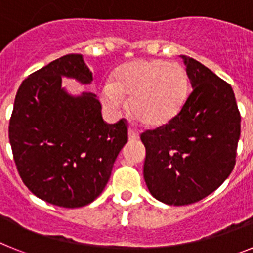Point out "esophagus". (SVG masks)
I'll return each mask as SVG.
<instances>
[{"mask_svg":"<svg viewBox=\"0 0 253 253\" xmlns=\"http://www.w3.org/2000/svg\"><path fill=\"white\" fill-rule=\"evenodd\" d=\"M128 133H129V139L130 140H137L138 138H139V133H138L134 128H129Z\"/></svg>","mask_w":253,"mask_h":253,"instance_id":"esophagus-1","label":"esophagus"}]
</instances>
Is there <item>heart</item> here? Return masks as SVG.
Wrapping results in <instances>:
<instances>
[{"instance_id":"heart-1","label":"heart","mask_w":253,"mask_h":253,"mask_svg":"<svg viewBox=\"0 0 253 253\" xmlns=\"http://www.w3.org/2000/svg\"><path fill=\"white\" fill-rule=\"evenodd\" d=\"M101 99L113 110L130 97L129 109L149 128L165 126L181 113L189 99L190 81L181 64L165 59H138L120 67L113 82H104Z\"/></svg>"}]
</instances>
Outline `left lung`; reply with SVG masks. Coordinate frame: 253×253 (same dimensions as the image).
I'll return each mask as SVG.
<instances>
[{
	"label": "left lung",
	"instance_id": "8db88e82",
	"mask_svg": "<svg viewBox=\"0 0 253 253\" xmlns=\"http://www.w3.org/2000/svg\"><path fill=\"white\" fill-rule=\"evenodd\" d=\"M193 91L175 119L140 134L149 193L169 205H189L215 191L233 171L241 114L231 84L181 55Z\"/></svg>",
	"mask_w": 253,
	"mask_h": 253
}]
</instances>
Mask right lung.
Segmentation results:
<instances>
[{
	"mask_svg": "<svg viewBox=\"0 0 253 253\" xmlns=\"http://www.w3.org/2000/svg\"><path fill=\"white\" fill-rule=\"evenodd\" d=\"M62 77L88 84L92 72L81 54H67L31 73L15 97L8 138L20 177L31 193L53 205L80 208L106 186L128 142V123H105L95 93L68 95Z\"/></svg>",
	"mask_w": 253,
	"mask_h": 253,
	"instance_id": "1",
	"label": "right lung"
}]
</instances>
